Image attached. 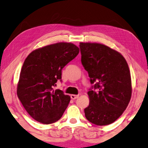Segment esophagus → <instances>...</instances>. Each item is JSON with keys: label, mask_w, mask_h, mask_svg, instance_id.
Returning a JSON list of instances; mask_svg holds the SVG:
<instances>
[{"label": "esophagus", "mask_w": 148, "mask_h": 148, "mask_svg": "<svg viewBox=\"0 0 148 148\" xmlns=\"http://www.w3.org/2000/svg\"><path fill=\"white\" fill-rule=\"evenodd\" d=\"M79 95H75V94H71V98L72 100H75V99L78 98Z\"/></svg>", "instance_id": "obj_1"}]
</instances>
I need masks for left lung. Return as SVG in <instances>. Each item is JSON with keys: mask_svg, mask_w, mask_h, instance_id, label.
I'll return each instance as SVG.
<instances>
[{"mask_svg": "<svg viewBox=\"0 0 148 148\" xmlns=\"http://www.w3.org/2000/svg\"><path fill=\"white\" fill-rule=\"evenodd\" d=\"M81 63L91 84L89 106L84 109L87 120L94 125L115 121L128 106L132 95L129 65L116 50L100 43L80 42Z\"/></svg>", "mask_w": 148, "mask_h": 148, "instance_id": "obj_1", "label": "left lung"}]
</instances>
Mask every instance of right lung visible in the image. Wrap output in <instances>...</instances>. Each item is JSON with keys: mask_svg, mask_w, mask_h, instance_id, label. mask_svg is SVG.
Masks as SVG:
<instances>
[{"mask_svg": "<svg viewBox=\"0 0 148 148\" xmlns=\"http://www.w3.org/2000/svg\"><path fill=\"white\" fill-rule=\"evenodd\" d=\"M79 52L73 43L58 42L31 52L23 64L17 95L31 117L42 124H51L62 117L71 98L54 90L62 70Z\"/></svg>", "mask_w": 148, "mask_h": 148, "instance_id": "add662e5", "label": "right lung"}]
</instances>
